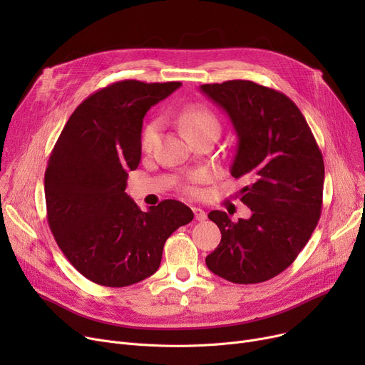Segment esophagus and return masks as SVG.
<instances>
[{"mask_svg":"<svg viewBox=\"0 0 365 365\" xmlns=\"http://www.w3.org/2000/svg\"><path fill=\"white\" fill-rule=\"evenodd\" d=\"M192 212H194L195 219H197L198 222H204V220L207 219V213L204 212L202 208H200V207H192Z\"/></svg>","mask_w":365,"mask_h":365,"instance_id":"1","label":"esophagus"}]
</instances>
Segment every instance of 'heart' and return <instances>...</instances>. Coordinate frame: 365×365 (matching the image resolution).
<instances>
[{
  "label": "heart",
  "instance_id": "obj_1",
  "mask_svg": "<svg viewBox=\"0 0 365 365\" xmlns=\"http://www.w3.org/2000/svg\"><path fill=\"white\" fill-rule=\"evenodd\" d=\"M178 121H179V125L183 130L186 138L195 136V134L204 133V131L219 133V121L216 118V115L201 103L187 105L179 115ZM157 130H158V127L155 123H150L145 127L143 134H142V148L145 150L150 149L153 139H155V136H157ZM204 179H205L204 173H195V175L190 176V182L192 183L201 182ZM185 189L190 194L195 192V187L192 185H185Z\"/></svg>",
  "mask_w": 365,
  "mask_h": 365
}]
</instances>
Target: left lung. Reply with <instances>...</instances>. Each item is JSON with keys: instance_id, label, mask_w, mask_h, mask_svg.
<instances>
[{"instance_id": "left-lung-1", "label": "left lung", "mask_w": 365, "mask_h": 365, "mask_svg": "<svg viewBox=\"0 0 365 365\" xmlns=\"http://www.w3.org/2000/svg\"><path fill=\"white\" fill-rule=\"evenodd\" d=\"M226 110L238 136L231 167L245 179L241 201L250 219L232 222L213 210L220 244L205 257L213 274L235 284H257L285 271L309 241L322 210L324 160L296 103L281 91L247 80L202 84Z\"/></svg>"}]
</instances>
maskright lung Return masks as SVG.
<instances>
[{
	"instance_id": "right-lung-1",
	"label": "right lung",
	"mask_w": 365,
	"mask_h": 365,
	"mask_svg": "<svg viewBox=\"0 0 365 365\" xmlns=\"http://www.w3.org/2000/svg\"><path fill=\"white\" fill-rule=\"evenodd\" d=\"M180 86L124 80L98 90L73 110L50 153L48 226L71 264L96 284L127 287L155 274L167 238L194 219L180 201L142 212L124 192L140 163L145 113Z\"/></svg>"
}]
</instances>
